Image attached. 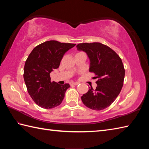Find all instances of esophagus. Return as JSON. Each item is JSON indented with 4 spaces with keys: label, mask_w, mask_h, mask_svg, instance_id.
Wrapping results in <instances>:
<instances>
[{
    "label": "esophagus",
    "mask_w": 149,
    "mask_h": 149,
    "mask_svg": "<svg viewBox=\"0 0 149 149\" xmlns=\"http://www.w3.org/2000/svg\"><path fill=\"white\" fill-rule=\"evenodd\" d=\"M79 83H78V82H76V83H74V82H72L70 83V85H77Z\"/></svg>",
    "instance_id": "1"
}]
</instances>
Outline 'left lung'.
I'll return each instance as SVG.
<instances>
[{"mask_svg":"<svg viewBox=\"0 0 149 149\" xmlns=\"http://www.w3.org/2000/svg\"><path fill=\"white\" fill-rule=\"evenodd\" d=\"M77 49L87 54L90 61L89 71L98 79L96 89L90 87L81 100L88 108L106 109L115 100L123 86L125 69L122 59L110 47L100 43H79Z\"/></svg>","mask_w":149,"mask_h":149,"instance_id":"left-lung-1","label":"left lung"}]
</instances>
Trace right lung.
<instances>
[{"instance_id":"right-lung-1","label":"right lung","mask_w":149,"mask_h":149,"mask_svg":"<svg viewBox=\"0 0 149 149\" xmlns=\"http://www.w3.org/2000/svg\"><path fill=\"white\" fill-rule=\"evenodd\" d=\"M75 45L56 40L43 42L34 48L28 56L24 69L27 91L38 106L52 109L61 104L69 84L51 81L50 72L59 68L65 52Z\"/></svg>"}]
</instances>
